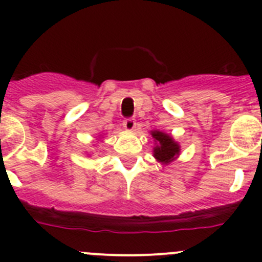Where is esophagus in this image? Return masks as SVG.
Listing matches in <instances>:
<instances>
[{"label":"esophagus","mask_w":262,"mask_h":262,"mask_svg":"<svg viewBox=\"0 0 262 262\" xmlns=\"http://www.w3.org/2000/svg\"><path fill=\"white\" fill-rule=\"evenodd\" d=\"M124 125V129L128 132H133L134 129H136V119L133 118H129V119H125L123 123Z\"/></svg>","instance_id":"34e87169"}]
</instances>
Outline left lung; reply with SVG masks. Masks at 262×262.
Segmentation results:
<instances>
[{
    "label": "left lung",
    "mask_w": 262,
    "mask_h": 262,
    "mask_svg": "<svg viewBox=\"0 0 262 262\" xmlns=\"http://www.w3.org/2000/svg\"><path fill=\"white\" fill-rule=\"evenodd\" d=\"M150 136L155 139V147L152 152L157 162L162 163L163 166L170 165L180 156V144L173 139L171 134L156 129V130H150Z\"/></svg>",
    "instance_id": "left-lung-1"
}]
</instances>
